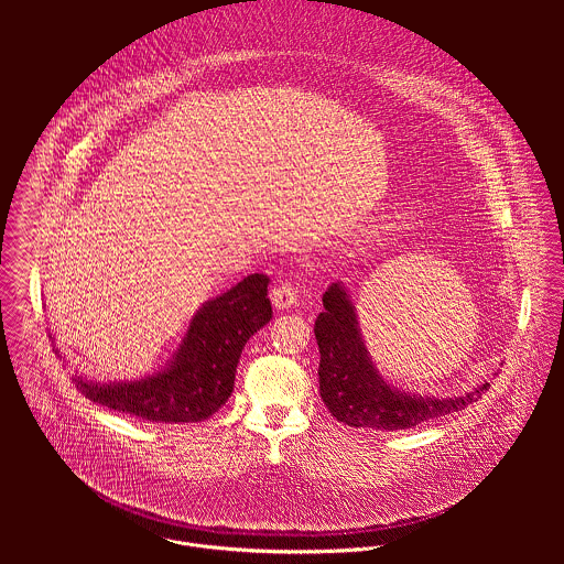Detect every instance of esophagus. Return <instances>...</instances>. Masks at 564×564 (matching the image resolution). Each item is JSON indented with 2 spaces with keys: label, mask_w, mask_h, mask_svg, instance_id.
<instances>
[{
  "label": "esophagus",
  "mask_w": 564,
  "mask_h": 564,
  "mask_svg": "<svg viewBox=\"0 0 564 564\" xmlns=\"http://www.w3.org/2000/svg\"><path fill=\"white\" fill-rule=\"evenodd\" d=\"M297 289L291 282H278L271 291V304L275 306V311H289L291 306L297 304Z\"/></svg>",
  "instance_id": "34e87169"
}]
</instances>
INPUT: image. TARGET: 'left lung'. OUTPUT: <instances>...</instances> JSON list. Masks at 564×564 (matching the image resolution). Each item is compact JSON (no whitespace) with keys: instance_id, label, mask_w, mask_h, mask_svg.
I'll use <instances>...</instances> for the list:
<instances>
[{"instance_id":"1","label":"left lung","mask_w":564,"mask_h":564,"mask_svg":"<svg viewBox=\"0 0 564 564\" xmlns=\"http://www.w3.org/2000/svg\"><path fill=\"white\" fill-rule=\"evenodd\" d=\"M323 313L315 322L319 345V391L327 410L351 427L408 430L423 421L458 412L478 402L488 382L460 398L414 395L391 387L373 365L358 325L356 306L343 282L323 293Z\"/></svg>"}]
</instances>
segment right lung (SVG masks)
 <instances>
[{
	"instance_id": "add662e5",
	"label": "right lung",
	"mask_w": 564,
	"mask_h": 564,
	"mask_svg": "<svg viewBox=\"0 0 564 564\" xmlns=\"http://www.w3.org/2000/svg\"><path fill=\"white\" fill-rule=\"evenodd\" d=\"M267 286L264 273H251L230 291L208 300L159 373L108 384L74 376L76 387L90 402L143 421L197 423L213 416L235 391L245 343L271 322Z\"/></svg>"
}]
</instances>
